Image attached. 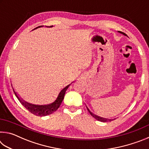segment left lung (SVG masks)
Masks as SVG:
<instances>
[{
  "instance_id": "1",
  "label": "left lung",
  "mask_w": 149,
  "mask_h": 149,
  "mask_svg": "<svg viewBox=\"0 0 149 149\" xmlns=\"http://www.w3.org/2000/svg\"><path fill=\"white\" fill-rule=\"evenodd\" d=\"M120 33H122V34H123L124 35H126V36H127V35H126L125 33H123V32H122V31H119ZM86 107H87V110H88V111H89V112L90 113V114L94 118H95L96 120H99V121H100V122H111V121H112V120H115V119H107V118H102V117H100V116H97V115H95V114H93V113L91 112V111L89 110V108H87V107L86 106Z\"/></svg>"
}]
</instances>
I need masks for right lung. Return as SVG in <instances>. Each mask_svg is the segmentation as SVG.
<instances>
[{
    "instance_id": "right-lung-1",
    "label": "right lung",
    "mask_w": 149,
    "mask_h": 149,
    "mask_svg": "<svg viewBox=\"0 0 149 149\" xmlns=\"http://www.w3.org/2000/svg\"><path fill=\"white\" fill-rule=\"evenodd\" d=\"M36 28H37V27H36ZM70 85V84L67 85L66 87H64V89L60 91L58 96L56 100H55L54 102L47 105H35L30 104V103L24 101V100H22L21 98H19L18 97V95H17L16 92L14 91V88L13 91L15 95H16V97L17 98V99L19 100L20 103H21L27 110H29L30 112L32 113L33 114L37 116H48L52 114V113L54 112L55 111L60 107V106L61 104L62 100L64 98L65 91L68 89V88L69 87Z\"/></svg>"
}]
</instances>
